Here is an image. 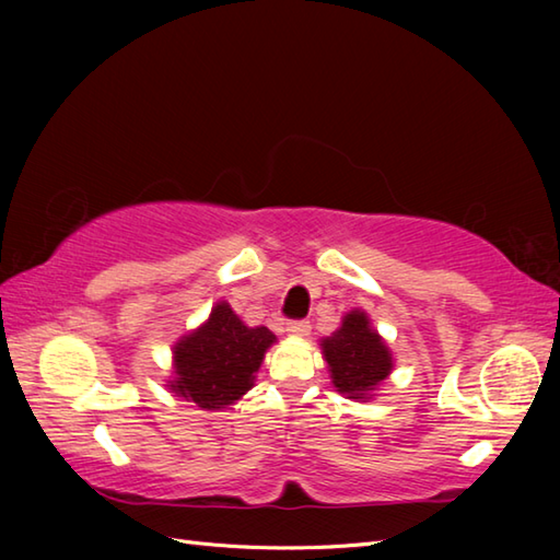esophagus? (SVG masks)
<instances>
[{"instance_id":"1","label":"esophagus","mask_w":560,"mask_h":560,"mask_svg":"<svg viewBox=\"0 0 560 560\" xmlns=\"http://www.w3.org/2000/svg\"><path fill=\"white\" fill-rule=\"evenodd\" d=\"M287 331H291L295 337H305L307 331H311V323H307V319H289Z\"/></svg>"}]
</instances>
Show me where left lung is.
<instances>
[{
    "label": "left lung",
    "mask_w": 560,
    "mask_h": 560,
    "mask_svg": "<svg viewBox=\"0 0 560 560\" xmlns=\"http://www.w3.org/2000/svg\"><path fill=\"white\" fill-rule=\"evenodd\" d=\"M331 383L349 399H368L392 371V355L385 341L371 329L368 315L353 311L343 317L335 335L323 341Z\"/></svg>",
    "instance_id": "8db88e82"
}]
</instances>
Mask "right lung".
Returning a JSON list of instances; mask_svg holds the SVG:
<instances>
[{
	"label": "right lung",
	"instance_id": "add662e5",
	"mask_svg": "<svg viewBox=\"0 0 560 560\" xmlns=\"http://www.w3.org/2000/svg\"><path fill=\"white\" fill-rule=\"evenodd\" d=\"M273 339L267 327H245L229 303H219L209 323L175 347L177 380L171 387L201 409L229 407L253 387Z\"/></svg>",
	"mask_w": 560,
	"mask_h": 560
}]
</instances>
